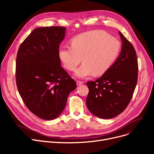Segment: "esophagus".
<instances>
[{
  "label": "esophagus",
  "instance_id": "obj_1",
  "mask_svg": "<svg viewBox=\"0 0 154 154\" xmlns=\"http://www.w3.org/2000/svg\"><path fill=\"white\" fill-rule=\"evenodd\" d=\"M83 82L82 81H80V80H77V85H82V84H83Z\"/></svg>",
  "mask_w": 154,
  "mask_h": 154
}]
</instances>
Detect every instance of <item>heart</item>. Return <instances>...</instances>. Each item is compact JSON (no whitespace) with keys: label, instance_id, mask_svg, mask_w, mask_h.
Returning <instances> with one entry per match:
<instances>
[{"label":"heart","instance_id":"1","mask_svg":"<svg viewBox=\"0 0 154 154\" xmlns=\"http://www.w3.org/2000/svg\"><path fill=\"white\" fill-rule=\"evenodd\" d=\"M72 46L62 47L59 52L63 66L70 71L75 70L82 61L83 63L76 70L80 78L104 74L116 61L121 44L116 37L102 30L85 32L75 37Z\"/></svg>","mask_w":154,"mask_h":154}]
</instances>
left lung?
<instances>
[{"label":"left lung","instance_id":"1","mask_svg":"<svg viewBox=\"0 0 154 154\" xmlns=\"http://www.w3.org/2000/svg\"><path fill=\"white\" fill-rule=\"evenodd\" d=\"M122 51L114 63L100 78L87 82L88 109L100 119H112L130 103L138 79V61L133 45L119 32Z\"/></svg>","mask_w":154,"mask_h":154}]
</instances>
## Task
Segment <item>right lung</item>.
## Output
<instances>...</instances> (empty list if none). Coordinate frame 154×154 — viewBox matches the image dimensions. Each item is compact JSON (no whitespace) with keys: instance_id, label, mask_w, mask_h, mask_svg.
<instances>
[{"instance_id":"1","label":"right lung","mask_w":154,"mask_h":154,"mask_svg":"<svg viewBox=\"0 0 154 154\" xmlns=\"http://www.w3.org/2000/svg\"><path fill=\"white\" fill-rule=\"evenodd\" d=\"M61 26L39 27L20 44L16 58L17 89L28 109L38 117L52 120L66 106L75 80L60 66L59 48L65 37Z\"/></svg>"}]
</instances>
